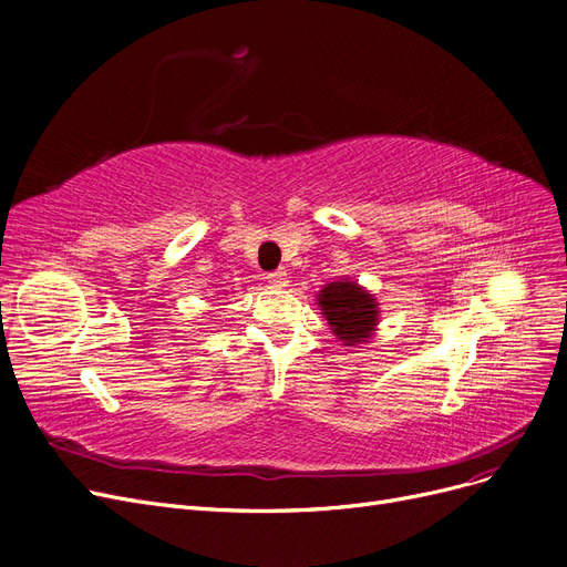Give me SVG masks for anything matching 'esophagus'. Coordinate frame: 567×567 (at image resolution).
<instances>
[{
    "instance_id": "obj_1",
    "label": "esophagus",
    "mask_w": 567,
    "mask_h": 567,
    "mask_svg": "<svg viewBox=\"0 0 567 567\" xmlns=\"http://www.w3.org/2000/svg\"><path fill=\"white\" fill-rule=\"evenodd\" d=\"M267 281H269L271 286H277V288H284V286H288V271H286V269H275V271H269V275H267Z\"/></svg>"
}]
</instances>
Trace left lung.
Here are the masks:
<instances>
[{
  "label": "left lung",
  "instance_id": "8db88e82",
  "mask_svg": "<svg viewBox=\"0 0 567 567\" xmlns=\"http://www.w3.org/2000/svg\"><path fill=\"white\" fill-rule=\"evenodd\" d=\"M319 305L323 316L328 319L332 332L344 339L349 347L370 337L377 326V305L374 298L368 296L358 284L353 281H332L328 284L321 296Z\"/></svg>",
  "mask_w": 567,
  "mask_h": 567
}]
</instances>
